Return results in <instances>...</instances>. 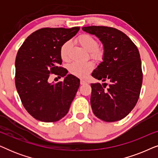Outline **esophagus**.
Returning <instances> with one entry per match:
<instances>
[{
  "label": "esophagus",
  "mask_w": 158,
  "mask_h": 158,
  "mask_svg": "<svg viewBox=\"0 0 158 158\" xmlns=\"http://www.w3.org/2000/svg\"><path fill=\"white\" fill-rule=\"evenodd\" d=\"M87 83V82H86L85 80H81V85H85V84Z\"/></svg>",
  "instance_id": "esophagus-1"
}]
</instances>
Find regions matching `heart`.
Masks as SVG:
<instances>
[{
  "instance_id": "heart-1",
  "label": "heart",
  "mask_w": 158,
  "mask_h": 158,
  "mask_svg": "<svg viewBox=\"0 0 158 158\" xmlns=\"http://www.w3.org/2000/svg\"><path fill=\"white\" fill-rule=\"evenodd\" d=\"M77 43L85 50L89 52L90 57L96 60H101L104 55V52L101 47H98V42L94 36L87 34H81L76 39ZM71 43L70 41L65 42L60 47V57L63 61L69 60V52ZM94 68V62L87 61L85 62H73L69 66V71L71 74L78 77H85Z\"/></svg>"
}]
</instances>
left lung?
Wrapping results in <instances>:
<instances>
[{"instance_id": "8db88e82", "label": "left lung", "mask_w": 158, "mask_h": 158, "mask_svg": "<svg viewBox=\"0 0 158 158\" xmlns=\"http://www.w3.org/2000/svg\"><path fill=\"white\" fill-rule=\"evenodd\" d=\"M94 34L103 45L102 62L92 76L107 83H91L90 104L100 119L114 122L130 113L139 99L142 83V63L139 50L124 33L115 28L91 26L82 28Z\"/></svg>"}]
</instances>
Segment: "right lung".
I'll return each instance as SVG.
<instances>
[{
  "label": "right lung",
  "instance_id": "1",
  "mask_svg": "<svg viewBox=\"0 0 158 158\" xmlns=\"http://www.w3.org/2000/svg\"><path fill=\"white\" fill-rule=\"evenodd\" d=\"M80 27L42 28L26 39L16 55L15 83L23 107L34 118L57 122L68 114L80 80L60 66V47ZM51 74L63 81L49 83Z\"/></svg>",
  "mask_w": 158,
  "mask_h": 158
}]
</instances>
